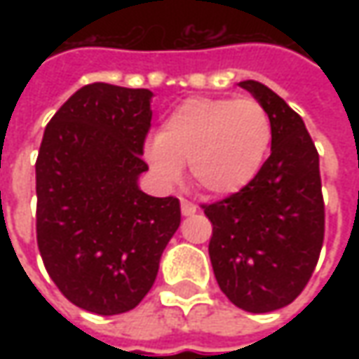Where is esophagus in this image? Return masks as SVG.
<instances>
[{"label": "esophagus", "instance_id": "1", "mask_svg": "<svg viewBox=\"0 0 359 359\" xmlns=\"http://www.w3.org/2000/svg\"><path fill=\"white\" fill-rule=\"evenodd\" d=\"M180 203H182V214L184 215H194L196 212H198V205H196V203H191V201H187L182 198Z\"/></svg>", "mask_w": 359, "mask_h": 359}]
</instances>
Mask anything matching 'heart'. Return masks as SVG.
Wrapping results in <instances>:
<instances>
[{"label":"heart","instance_id":"obj_1","mask_svg":"<svg viewBox=\"0 0 359 359\" xmlns=\"http://www.w3.org/2000/svg\"><path fill=\"white\" fill-rule=\"evenodd\" d=\"M271 118L254 97H189L161 123L147 145V161L165 182H175L189 163L196 186L229 196L262 170L271 145Z\"/></svg>","mask_w":359,"mask_h":359}]
</instances>
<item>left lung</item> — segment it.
Listing matches in <instances>:
<instances>
[{
  "label": "left lung",
  "mask_w": 359,
  "mask_h": 359,
  "mask_svg": "<svg viewBox=\"0 0 359 359\" xmlns=\"http://www.w3.org/2000/svg\"><path fill=\"white\" fill-rule=\"evenodd\" d=\"M271 118V154L248 186L201 203L212 222L210 259L219 290L241 310H280L310 282L325 229L320 156L302 118L278 93L248 79Z\"/></svg>",
  "instance_id": "left-lung-1"
}]
</instances>
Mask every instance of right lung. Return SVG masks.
I'll use <instances>...</instances> for the list:
<instances>
[{
	"label": "right lung",
	"mask_w": 359,
	"mask_h": 359,
	"mask_svg": "<svg viewBox=\"0 0 359 359\" xmlns=\"http://www.w3.org/2000/svg\"><path fill=\"white\" fill-rule=\"evenodd\" d=\"M149 90L90 83L49 119L35 161V231L49 278L77 308L133 310L180 228V200L137 187Z\"/></svg>",
	"instance_id": "1"
}]
</instances>
